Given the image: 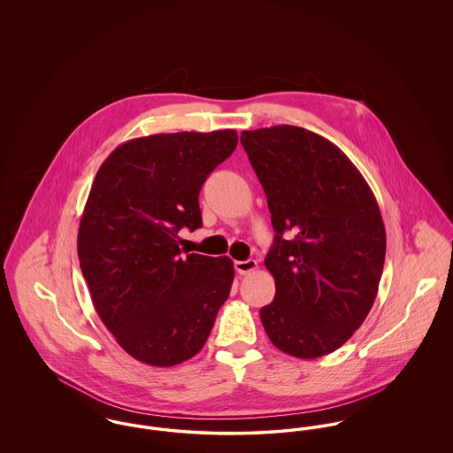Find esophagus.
<instances>
[{"label": "esophagus", "mask_w": 453, "mask_h": 453, "mask_svg": "<svg viewBox=\"0 0 453 453\" xmlns=\"http://www.w3.org/2000/svg\"><path fill=\"white\" fill-rule=\"evenodd\" d=\"M234 268L237 273L241 275H248L251 272H255L258 268V261L257 259H246V261H234Z\"/></svg>", "instance_id": "34e87169"}]
</instances>
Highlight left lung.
<instances>
[{
    "label": "left lung",
    "mask_w": 453,
    "mask_h": 453,
    "mask_svg": "<svg viewBox=\"0 0 453 453\" xmlns=\"http://www.w3.org/2000/svg\"><path fill=\"white\" fill-rule=\"evenodd\" d=\"M277 233L265 266L275 299L259 316L270 342L312 360L345 345L377 297L386 227L365 178L345 152L311 130H242ZM293 237L283 240L282 233Z\"/></svg>",
    "instance_id": "left-lung-1"
}]
</instances>
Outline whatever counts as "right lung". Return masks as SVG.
<instances>
[{
	"label": "right lung",
	"instance_id": "add662e5",
	"mask_svg": "<svg viewBox=\"0 0 453 453\" xmlns=\"http://www.w3.org/2000/svg\"><path fill=\"white\" fill-rule=\"evenodd\" d=\"M236 146L233 129L137 137L95 176L78 231L80 266L102 323L146 365L196 355L229 297L233 259L183 255L178 233L202 226L200 188Z\"/></svg>",
	"mask_w": 453,
	"mask_h": 453
}]
</instances>
